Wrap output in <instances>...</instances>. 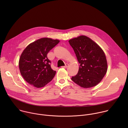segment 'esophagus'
I'll return each instance as SVG.
<instances>
[{
  "label": "esophagus",
  "mask_w": 128,
  "mask_h": 128,
  "mask_svg": "<svg viewBox=\"0 0 128 128\" xmlns=\"http://www.w3.org/2000/svg\"><path fill=\"white\" fill-rule=\"evenodd\" d=\"M68 65H69V64H67V63H66V64H65V66H62V68H67V67L68 66Z\"/></svg>",
  "instance_id": "34e87169"
}]
</instances>
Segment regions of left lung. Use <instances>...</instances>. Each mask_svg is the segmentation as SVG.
I'll list each match as a JSON object with an SVG mask.
<instances>
[{
	"mask_svg": "<svg viewBox=\"0 0 128 128\" xmlns=\"http://www.w3.org/2000/svg\"><path fill=\"white\" fill-rule=\"evenodd\" d=\"M68 42L80 64L78 74L72 77L71 80L82 88L96 86L107 71V62L103 50L85 35L71 39Z\"/></svg>",
	"mask_w": 128,
	"mask_h": 128,
	"instance_id": "1",
	"label": "left lung"
}]
</instances>
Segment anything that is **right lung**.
<instances>
[{
	"mask_svg": "<svg viewBox=\"0 0 128 128\" xmlns=\"http://www.w3.org/2000/svg\"><path fill=\"white\" fill-rule=\"evenodd\" d=\"M60 40L41 38L30 44L23 51L19 61L21 76L30 84L38 88L44 86L55 76L48 59V52Z\"/></svg>",
	"mask_w": 128,
	"mask_h": 128,
	"instance_id": "add662e5",
	"label": "right lung"
}]
</instances>
